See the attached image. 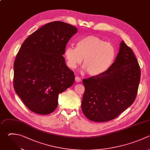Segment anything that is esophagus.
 <instances>
[{
    "mask_svg": "<svg viewBox=\"0 0 150 150\" xmlns=\"http://www.w3.org/2000/svg\"><path fill=\"white\" fill-rule=\"evenodd\" d=\"M75 81L77 82V83H79V82H80L81 81V79L80 78V77H75Z\"/></svg>",
    "mask_w": 150,
    "mask_h": 150,
    "instance_id": "esophagus-1",
    "label": "esophagus"
}]
</instances>
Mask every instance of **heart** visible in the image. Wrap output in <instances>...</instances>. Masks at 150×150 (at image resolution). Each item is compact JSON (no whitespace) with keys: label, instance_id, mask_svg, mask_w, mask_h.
Segmentation results:
<instances>
[{"label":"heart","instance_id":"heart-1","mask_svg":"<svg viewBox=\"0 0 150 150\" xmlns=\"http://www.w3.org/2000/svg\"><path fill=\"white\" fill-rule=\"evenodd\" d=\"M64 56L71 69L76 68L83 60V69L88 74L98 76L110 69L116 56V50L110 43L90 35L78 39L76 47L67 46Z\"/></svg>","mask_w":150,"mask_h":150}]
</instances>
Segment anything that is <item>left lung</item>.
<instances>
[{
    "instance_id": "left-lung-1",
    "label": "left lung",
    "mask_w": 150,
    "mask_h": 150,
    "mask_svg": "<svg viewBox=\"0 0 150 150\" xmlns=\"http://www.w3.org/2000/svg\"><path fill=\"white\" fill-rule=\"evenodd\" d=\"M118 53L105 73L83 79L85 91L81 110L91 121L105 122L116 118L134 101L141 71L131 48L122 40Z\"/></svg>"
}]
</instances>
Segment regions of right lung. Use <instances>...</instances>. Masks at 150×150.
I'll use <instances>...</instances> for the list:
<instances>
[{
	"instance_id": "right-lung-1",
	"label": "right lung",
	"mask_w": 150,
	"mask_h": 150,
	"mask_svg": "<svg viewBox=\"0 0 150 150\" xmlns=\"http://www.w3.org/2000/svg\"><path fill=\"white\" fill-rule=\"evenodd\" d=\"M77 29L55 21L46 24L23 43L14 63L13 86L32 111L50 114L58 105L59 94L74 82L73 71L63 55Z\"/></svg>"
}]
</instances>
